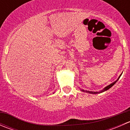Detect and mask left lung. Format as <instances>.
<instances>
[{
	"instance_id": "obj_1",
	"label": "left lung",
	"mask_w": 130,
	"mask_h": 130,
	"mask_svg": "<svg viewBox=\"0 0 130 130\" xmlns=\"http://www.w3.org/2000/svg\"><path fill=\"white\" fill-rule=\"evenodd\" d=\"M121 74L120 75V76H119V77H118V79L116 80V81H115V82H112V84H109V86H106V87H104V88L103 89V90H101V91H99V92H92V91H89V90H84V89H80V90H81V91H82V92H84L89 93V94H99V93H102V92H103L106 91V90H107L111 88V87H112V86H113L114 85H115V84H116V82H117L119 78H120V77H121Z\"/></svg>"
}]
</instances>
